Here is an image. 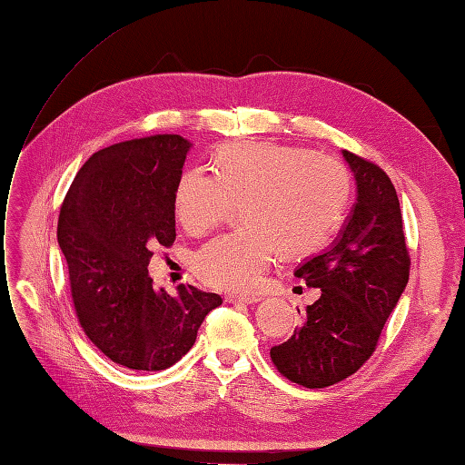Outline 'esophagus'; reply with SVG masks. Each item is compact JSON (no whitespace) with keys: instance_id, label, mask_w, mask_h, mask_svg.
Instances as JSON below:
<instances>
[{"instance_id":"34e87169","label":"esophagus","mask_w":465,"mask_h":465,"mask_svg":"<svg viewBox=\"0 0 465 465\" xmlns=\"http://www.w3.org/2000/svg\"><path fill=\"white\" fill-rule=\"evenodd\" d=\"M261 297L259 295H233V293H228L226 295V302H256Z\"/></svg>"}]
</instances>
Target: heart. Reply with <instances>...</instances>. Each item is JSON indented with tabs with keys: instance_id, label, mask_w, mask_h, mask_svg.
<instances>
[{
	"instance_id": "1",
	"label": "heart",
	"mask_w": 465,
	"mask_h": 465,
	"mask_svg": "<svg viewBox=\"0 0 465 465\" xmlns=\"http://www.w3.org/2000/svg\"><path fill=\"white\" fill-rule=\"evenodd\" d=\"M349 195V170L333 157L291 145L233 143L220 153L218 172H183L174 211L185 232L203 235L243 203L247 226L206 243L193 264L209 285L245 293L259 285L280 249L299 256L328 242Z\"/></svg>"
}]
</instances>
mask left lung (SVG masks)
I'll return each instance as SVG.
<instances>
[{"mask_svg":"<svg viewBox=\"0 0 465 465\" xmlns=\"http://www.w3.org/2000/svg\"><path fill=\"white\" fill-rule=\"evenodd\" d=\"M358 199L335 243L306 261L295 276L322 295L306 306L301 328L270 349L276 370L306 389L335 385L362 368L410 278L401 203L375 163L342 151Z\"/></svg>","mask_w":465,"mask_h":465,"instance_id":"obj_1","label":"left lung"}]
</instances>
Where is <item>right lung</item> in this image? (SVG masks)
Listing matches in <instances>:
<instances>
[{"label":"right lung","mask_w":465,"mask_h":465,"mask_svg":"<svg viewBox=\"0 0 465 465\" xmlns=\"http://www.w3.org/2000/svg\"><path fill=\"white\" fill-rule=\"evenodd\" d=\"M189 142L157 134L94 153L63 199L57 242L84 333L113 362L166 370L193 347L222 297L180 285L154 289L149 259L176 239L174 195Z\"/></svg>","instance_id":"1"}]
</instances>
